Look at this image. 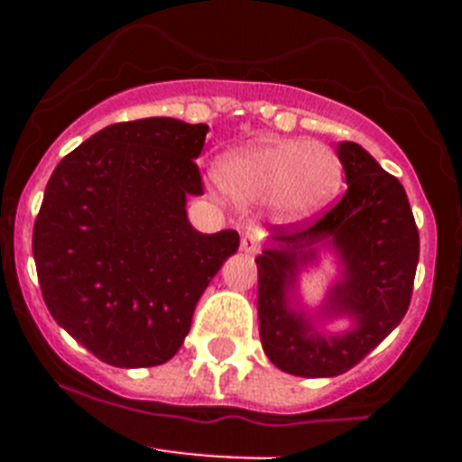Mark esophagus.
<instances>
[{
	"label": "esophagus",
	"mask_w": 462,
	"mask_h": 462,
	"mask_svg": "<svg viewBox=\"0 0 462 462\" xmlns=\"http://www.w3.org/2000/svg\"><path fill=\"white\" fill-rule=\"evenodd\" d=\"M259 231L256 228H247L243 234V238H240V252H245V254H256L259 252Z\"/></svg>",
	"instance_id": "esophagus-1"
}]
</instances>
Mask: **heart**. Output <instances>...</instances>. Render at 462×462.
<instances>
[{
  "mask_svg": "<svg viewBox=\"0 0 462 462\" xmlns=\"http://www.w3.org/2000/svg\"><path fill=\"white\" fill-rule=\"evenodd\" d=\"M337 154L319 141H259L231 150L217 164V180L243 206L263 203L289 224L317 217L342 189Z\"/></svg>",
  "mask_w": 462,
  "mask_h": 462,
  "instance_id": "1",
  "label": "heart"
}]
</instances>
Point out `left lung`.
<instances>
[{
    "label": "left lung",
    "mask_w": 462,
    "mask_h": 462,
    "mask_svg": "<svg viewBox=\"0 0 462 462\" xmlns=\"http://www.w3.org/2000/svg\"><path fill=\"white\" fill-rule=\"evenodd\" d=\"M346 191L333 210L303 226H271L259 268V336L273 365L296 377H337L389 336L410 308L419 263V231L393 175L358 143H337ZM337 277L310 309L297 280L320 256ZM347 321L333 329L332 321Z\"/></svg>",
    "instance_id": "1"
}]
</instances>
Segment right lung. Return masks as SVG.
I'll return each mask as SVG.
<instances>
[{"instance_id": "obj_1", "label": "right lung", "mask_w": 462, "mask_h": 462, "mask_svg": "<svg viewBox=\"0 0 462 462\" xmlns=\"http://www.w3.org/2000/svg\"><path fill=\"white\" fill-rule=\"evenodd\" d=\"M208 125H110L57 164L34 224L36 273L52 319L99 361L152 368L175 356L210 280L238 252L234 228L201 234L187 199Z\"/></svg>"}]
</instances>
